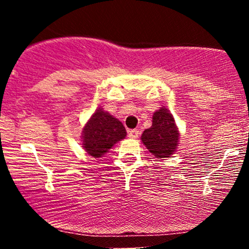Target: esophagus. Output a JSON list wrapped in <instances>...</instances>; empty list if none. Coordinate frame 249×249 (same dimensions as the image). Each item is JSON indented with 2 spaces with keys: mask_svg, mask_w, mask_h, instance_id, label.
Listing matches in <instances>:
<instances>
[{
  "mask_svg": "<svg viewBox=\"0 0 249 249\" xmlns=\"http://www.w3.org/2000/svg\"><path fill=\"white\" fill-rule=\"evenodd\" d=\"M139 132H141V131H139L138 128H133V130L128 131V137H130V138H137V137L139 136Z\"/></svg>",
  "mask_w": 249,
  "mask_h": 249,
  "instance_id": "esophagus-1",
  "label": "esophagus"
}]
</instances>
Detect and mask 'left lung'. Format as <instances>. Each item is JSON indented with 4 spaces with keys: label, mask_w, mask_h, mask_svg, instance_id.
Listing matches in <instances>:
<instances>
[{
    "label": "left lung",
    "mask_w": 249,
    "mask_h": 249,
    "mask_svg": "<svg viewBox=\"0 0 249 249\" xmlns=\"http://www.w3.org/2000/svg\"><path fill=\"white\" fill-rule=\"evenodd\" d=\"M179 132L172 115L161 107L153 113L152 126L142 134V142L157 158H168L178 146Z\"/></svg>",
    "instance_id": "obj_1"
}]
</instances>
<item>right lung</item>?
Listing matches in <instances>:
<instances>
[{
  "instance_id": "add662e5",
  "label": "right lung",
  "mask_w": 249,
  "mask_h": 249,
  "mask_svg": "<svg viewBox=\"0 0 249 249\" xmlns=\"http://www.w3.org/2000/svg\"><path fill=\"white\" fill-rule=\"evenodd\" d=\"M125 136L124 125L110 113L98 108L83 128V147L90 156L99 158Z\"/></svg>"
}]
</instances>
